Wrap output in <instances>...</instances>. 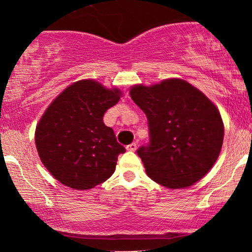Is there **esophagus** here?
<instances>
[{
	"label": "esophagus",
	"instance_id": "34e87169",
	"mask_svg": "<svg viewBox=\"0 0 252 252\" xmlns=\"http://www.w3.org/2000/svg\"><path fill=\"white\" fill-rule=\"evenodd\" d=\"M136 147H137V144L135 142H133V143L128 144V146L126 147V149L129 150V151H135L136 150Z\"/></svg>",
	"mask_w": 252,
	"mask_h": 252
}]
</instances>
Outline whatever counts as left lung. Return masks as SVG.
<instances>
[{"instance_id": "left-lung-1", "label": "left lung", "mask_w": 252, "mask_h": 252, "mask_svg": "<svg viewBox=\"0 0 252 252\" xmlns=\"http://www.w3.org/2000/svg\"><path fill=\"white\" fill-rule=\"evenodd\" d=\"M130 97L148 119L149 143L136 151L147 174L172 189L201 180L218 159L223 141L221 116L213 103L180 79L134 86Z\"/></svg>"}]
</instances>
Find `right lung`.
<instances>
[{
	"label": "right lung",
	"mask_w": 252,
	"mask_h": 252,
	"mask_svg": "<svg viewBox=\"0 0 252 252\" xmlns=\"http://www.w3.org/2000/svg\"><path fill=\"white\" fill-rule=\"evenodd\" d=\"M119 89L94 80L74 82L58 95L35 130L40 159L67 187L84 190L111 177L118 156L126 151L111 127L103 123L106 110L118 103Z\"/></svg>",
	"instance_id": "1"
}]
</instances>
